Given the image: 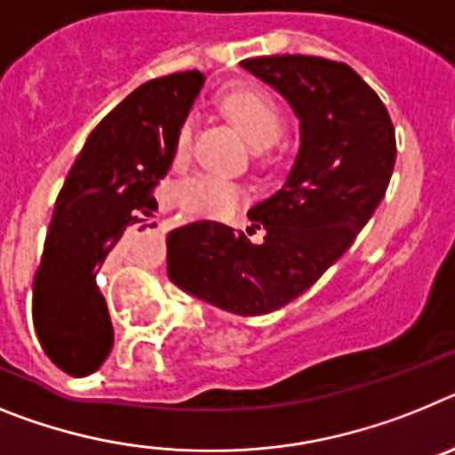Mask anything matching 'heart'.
<instances>
[{
	"label": "heart",
	"instance_id": "heart-1",
	"mask_svg": "<svg viewBox=\"0 0 455 455\" xmlns=\"http://www.w3.org/2000/svg\"><path fill=\"white\" fill-rule=\"evenodd\" d=\"M222 108L233 124L244 132V137L256 146L266 148L275 144L283 132V109L279 102L259 86H235L222 98ZM196 118L188 116L176 134V160H188L195 140ZM244 196V189L235 180L217 176V173H199L180 188V205L192 215L220 217L228 212Z\"/></svg>",
	"mask_w": 455,
	"mask_h": 455
}]
</instances>
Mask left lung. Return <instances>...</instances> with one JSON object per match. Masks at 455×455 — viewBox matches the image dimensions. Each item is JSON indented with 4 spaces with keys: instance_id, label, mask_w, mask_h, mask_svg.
<instances>
[{
    "instance_id": "8db88e82",
    "label": "left lung",
    "mask_w": 455,
    "mask_h": 455,
    "mask_svg": "<svg viewBox=\"0 0 455 455\" xmlns=\"http://www.w3.org/2000/svg\"><path fill=\"white\" fill-rule=\"evenodd\" d=\"M243 68L298 114V157L282 189L250 211L263 243L211 220L185 224L167 235V270L185 293L260 315L309 291L355 243L392 179L396 134L385 102L346 63L275 54Z\"/></svg>"
}]
</instances>
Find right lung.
Returning a JSON list of instances; mask_svg holds the SVG:
<instances>
[{"label":"right lung","instance_id":"obj_1","mask_svg":"<svg viewBox=\"0 0 455 455\" xmlns=\"http://www.w3.org/2000/svg\"><path fill=\"white\" fill-rule=\"evenodd\" d=\"M204 80L185 70L134 89L89 134L59 192L31 304L43 350L73 378L100 369L112 350L98 275L125 233L157 208L153 189L172 167L176 134Z\"/></svg>","mask_w":455,"mask_h":455}]
</instances>
